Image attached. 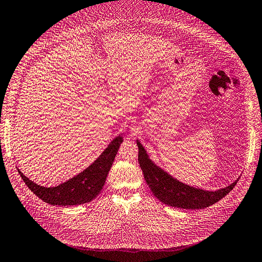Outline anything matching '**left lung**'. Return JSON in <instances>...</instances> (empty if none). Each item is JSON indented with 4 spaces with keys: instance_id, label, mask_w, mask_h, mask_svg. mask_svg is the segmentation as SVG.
<instances>
[{
    "instance_id": "left-lung-1",
    "label": "left lung",
    "mask_w": 262,
    "mask_h": 262,
    "mask_svg": "<svg viewBox=\"0 0 262 262\" xmlns=\"http://www.w3.org/2000/svg\"><path fill=\"white\" fill-rule=\"evenodd\" d=\"M137 144L139 147V163L143 171L144 179L154 195L166 205L188 208V210L208 207L222 200L233 189L238 181L237 179L231 185L215 191H208L186 185L155 164L149 159V156L142 144L139 141H137Z\"/></svg>"
}]
</instances>
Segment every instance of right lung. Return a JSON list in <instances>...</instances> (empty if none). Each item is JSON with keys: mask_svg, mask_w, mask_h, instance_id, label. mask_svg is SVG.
Listing matches in <instances>:
<instances>
[{"mask_svg": "<svg viewBox=\"0 0 262 262\" xmlns=\"http://www.w3.org/2000/svg\"><path fill=\"white\" fill-rule=\"evenodd\" d=\"M122 141L121 135H118L86 170L56 187L39 186L30 181L23 172H18L29 189L48 204L66 206L88 203L102 190Z\"/></svg>", "mask_w": 262, "mask_h": 262, "instance_id": "1", "label": "right lung"}]
</instances>
